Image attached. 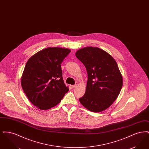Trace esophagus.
I'll return each instance as SVG.
<instances>
[{"instance_id": "34e87169", "label": "esophagus", "mask_w": 149, "mask_h": 149, "mask_svg": "<svg viewBox=\"0 0 149 149\" xmlns=\"http://www.w3.org/2000/svg\"><path fill=\"white\" fill-rule=\"evenodd\" d=\"M77 86V85H70V88H72V89H74V88H75V87Z\"/></svg>"}]
</instances>
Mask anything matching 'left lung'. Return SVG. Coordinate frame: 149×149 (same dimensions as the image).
Returning <instances> with one entry per match:
<instances>
[{
	"label": "left lung",
	"instance_id": "left-lung-1",
	"mask_svg": "<svg viewBox=\"0 0 149 149\" xmlns=\"http://www.w3.org/2000/svg\"><path fill=\"white\" fill-rule=\"evenodd\" d=\"M76 57L84 65L88 81L80 103L89 111L100 112L111 106L117 98L123 78L116 60L104 50L86 47L78 50Z\"/></svg>",
	"mask_w": 149,
	"mask_h": 149
}]
</instances>
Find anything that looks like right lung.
Here are the masks:
<instances>
[{
	"label": "right lung",
	"instance_id": "add662e5",
	"mask_svg": "<svg viewBox=\"0 0 149 149\" xmlns=\"http://www.w3.org/2000/svg\"><path fill=\"white\" fill-rule=\"evenodd\" d=\"M70 52L66 48L50 47L27 61L22 75V87L37 108L47 110L56 106L69 91L63 79L61 64Z\"/></svg>",
	"mask_w": 149,
	"mask_h": 149
}]
</instances>
